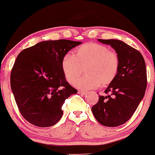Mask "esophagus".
I'll return each instance as SVG.
<instances>
[{"label": "esophagus", "instance_id": "esophagus-1", "mask_svg": "<svg viewBox=\"0 0 155 155\" xmlns=\"http://www.w3.org/2000/svg\"><path fill=\"white\" fill-rule=\"evenodd\" d=\"M78 93H79V94L81 95V96H85V95L87 94L86 92H84V91H79Z\"/></svg>", "mask_w": 155, "mask_h": 155}]
</instances>
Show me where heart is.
I'll use <instances>...</instances> for the list:
<instances>
[{"label": "heart", "mask_w": 155, "mask_h": 155, "mask_svg": "<svg viewBox=\"0 0 155 155\" xmlns=\"http://www.w3.org/2000/svg\"><path fill=\"white\" fill-rule=\"evenodd\" d=\"M84 69V76L74 83L79 89L91 91L101 84H110L116 77L119 68V58L115 52L101 44L90 42L81 45L73 55L67 54L62 60V69L66 80L74 81Z\"/></svg>", "instance_id": "heart-1"}]
</instances>
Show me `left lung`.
Wrapping results in <instances>:
<instances>
[{
    "mask_svg": "<svg viewBox=\"0 0 155 155\" xmlns=\"http://www.w3.org/2000/svg\"><path fill=\"white\" fill-rule=\"evenodd\" d=\"M110 45L119 58V68L115 79L99 96L92 107L96 119L105 127H118L133 115L145 95L147 85L146 63L137 50L118 40H101Z\"/></svg>",
    "mask_w": 155,
    "mask_h": 155,
    "instance_id": "8db88e82",
    "label": "left lung"
}]
</instances>
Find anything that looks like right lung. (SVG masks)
I'll return each mask as SVG.
<instances>
[{"instance_id":"add662e5","label":"right lung","mask_w":155,"mask_h":155,"mask_svg":"<svg viewBox=\"0 0 155 155\" xmlns=\"http://www.w3.org/2000/svg\"><path fill=\"white\" fill-rule=\"evenodd\" d=\"M80 44L68 40H46L18 54L10 83L20 113L30 124L48 127L62 118L64 101L77 93L66 81L62 60Z\"/></svg>"}]
</instances>
